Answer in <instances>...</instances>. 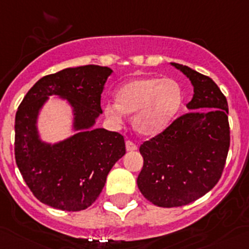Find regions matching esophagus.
<instances>
[{
    "instance_id": "esophagus-1",
    "label": "esophagus",
    "mask_w": 249,
    "mask_h": 249,
    "mask_svg": "<svg viewBox=\"0 0 249 249\" xmlns=\"http://www.w3.org/2000/svg\"><path fill=\"white\" fill-rule=\"evenodd\" d=\"M137 149H138V146H137L133 142H131V141L126 142V150L127 151H134V150H137Z\"/></svg>"
}]
</instances>
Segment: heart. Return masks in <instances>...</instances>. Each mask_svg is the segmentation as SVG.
I'll list each match as a JSON object with an SVG mask.
<instances>
[{
  "label": "heart",
  "mask_w": 249,
  "mask_h": 249,
  "mask_svg": "<svg viewBox=\"0 0 249 249\" xmlns=\"http://www.w3.org/2000/svg\"><path fill=\"white\" fill-rule=\"evenodd\" d=\"M183 104V90L172 78L142 77L123 84L116 101L104 105L106 117L120 126L126 113H134L133 126L139 134L153 137L174 122Z\"/></svg>",
  "instance_id": "obj_1"
}]
</instances>
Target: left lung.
I'll use <instances>...</instances> for the list:
<instances>
[{"label": "left lung", "mask_w": 249, "mask_h": 249, "mask_svg": "<svg viewBox=\"0 0 249 249\" xmlns=\"http://www.w3.org/2000/svg\"><path fill=\"white\" fill-rule=\"evenodd\" d=\"M193 85L188 112L139 148L144 159L137 184L148 200L162 208L197 200L220 179L230 146L229 106L214 80L171 62Z\"/></svg>", "instance_id": "1"}]
</instances>
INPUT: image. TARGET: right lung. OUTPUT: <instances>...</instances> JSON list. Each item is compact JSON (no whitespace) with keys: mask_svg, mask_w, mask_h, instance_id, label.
Here are the masks:
<instances>
[{"mask_svg":"<svg viewBox=\"0 0 249 249\" xmlns=\"http://www.w3.org/2000/svg\"><path fill=\"white\" fill-rule=\"evenodd\" d=\"M112 73L108 67L88 65L45 75L18 107L17 166L33 194L49 207L67 212L90 207L110 170L126 154L120 133L95 128L103 113L101 94ZM50 96L65 101L73 117L72 136L55 143L44 141L38 131V117Z\"/></svg>","mask_w":249,"mask_h":249,"instance_id":"right-lung-1","label":"right lung"}]
</instances>
